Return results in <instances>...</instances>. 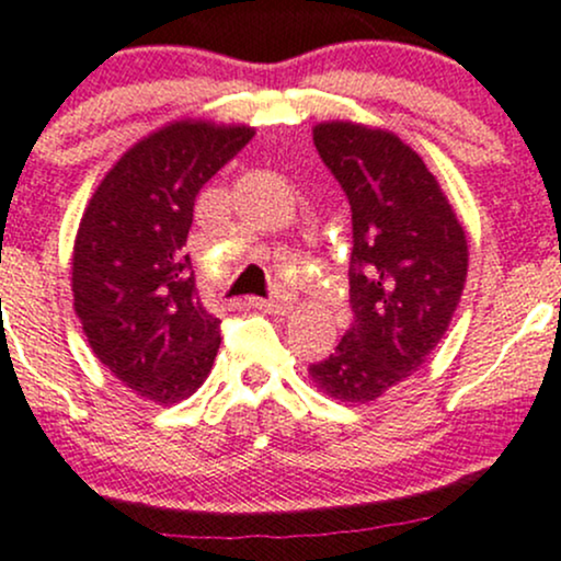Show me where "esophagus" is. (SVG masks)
<instances>
[{
    "label": "esophagus",
    "mask_w": 561,
    "mask_h": 561,
    "mask_svg": "<svg viewBox=\"0 0 561 561\" xmlns=\"http://www.w3.org/2000/svg\"><path fill=\"white\" fill-rule=\"evenodd\" d=\"M250 304L255 306V309L268 311V314H287V311H290V298L282 296V293H276V296L271 298H250Z\"/></svg>",
    "instance_id": "1"
}]
</instances>
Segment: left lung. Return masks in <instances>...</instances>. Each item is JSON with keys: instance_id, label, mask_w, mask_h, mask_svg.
<instances>
[{"instance_id": "obj_1", "label": "left lung", "mask_w": 561, "mask_h": 561, "mask_svg": "<svg viewBox=\"0 0 561 561\" xmlns=\"http://www.w3.org/2000/svg\"><path fill=\"white\" fill-rule=\"evenodd\" d=\"M314 147L352 209V320L309 365L330 398L368 403L438 346L462 296L468 241L424 161L394 134L320 123Z\"/></svg>"}]
</instances>
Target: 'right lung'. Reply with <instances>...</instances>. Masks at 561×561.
<instances>
[{
	"label": "right lung",
	"mask_w": 561,
	"mask_h": 561,
	"mask_svg": "<svg viewBox=\"0 0 561 561\" xmlns=\"http://www.w3.org/2000/svg\"><path fill=\"white\" fill-rule=\"evenodd\" d=\"M252 137L172 123L110 169L82 215L75 311L93 355L141 398L180 403L209 376L220 320L204 309L185 241L198 191Z\"/></svg>",
	"instance_id": "obj_1"
}]
</instances>
